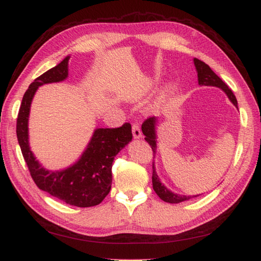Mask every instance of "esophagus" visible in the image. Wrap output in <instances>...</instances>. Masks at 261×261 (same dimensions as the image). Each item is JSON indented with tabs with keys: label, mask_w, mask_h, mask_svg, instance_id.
<instances>
[{
	"label": "esophagus",
	"mask_w": 261,
	"mask_h": 261,
	"mask_svg": "<svg viewBox=\"0 0 261 261\" xmlns=\"http://www.w3.org/2000/svg\"><path fill=\"white\" fill-rule=\"evenodd\" d=\"M132 133H133V136H134V139H141L142 137V132L139 124H133L132 126Z\"/></svg>",
	"instance_id": "1"
}]
</instances>
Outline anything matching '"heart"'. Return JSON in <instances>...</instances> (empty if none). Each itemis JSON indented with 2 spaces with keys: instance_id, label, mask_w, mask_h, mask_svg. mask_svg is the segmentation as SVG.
Wrapping results in <instances>:
<instances>
[{
  "instance_id": "b5f03b06",
  "label": "heart",
  "mask_w": 261,
  "mask_h": 261,
  "mask_svg": "<svg viewBox=\"0 0 261 261\" xmlns=\"http://www.w3.org/2000/svg\"><path fill=\"white\" fill-rule=\"evenodd\" d=\"M154 85H155V81H154V80H150L149 82H147L146 87H147V88H152ZM174 91H175V85L173 84V83H169L168 85H166V86L164 87V90H162V91L160 92L158 99L155 100L154 107H155V108L160 107V106L162 105V103H164L167 99H168L169 95H170L171 93H173Z\"/></svg>"
}]
</instances>
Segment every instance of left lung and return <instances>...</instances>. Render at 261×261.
<instances>
[{"label": "left lung", "instance_id": "1", "mask_svg": "<svg viewBox=\"0 0 261 261\" xmlns=\"http://www.w3.org/2000/svg\"><path fill=\"white\" fill-rule=\"evenodd\" d=\"M193 62H194L196 72H198L199 85L215 86V87L220 88V90L227 95L229 101L233 103L235 108H238V100L233 94V92L230 91V88L226 85L213 70H211V68L207 65V63H204L203 61H201L196 58L193 59ZM158 121L159 120L156 117H151L142 124V132H143V134L145 135L144 139L152 147V151H153L154 154L156 152V125H158ZM152 168H153V174H152V185H153V190L155 191V193L158 194L159 198L161 200H164L165 202L179 203V202H183V201L190 200L192 198L198 196V195H181V194H177V193H174V192H171L160 181L159 176L155 171L154 162H153V166H152Z\"/></svg>", "mask_w": 261, "mask_h": 261}]
</instances>
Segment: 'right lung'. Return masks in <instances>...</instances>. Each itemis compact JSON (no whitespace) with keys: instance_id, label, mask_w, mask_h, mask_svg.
<instances>
[{"instance_id":"1","label":"right lung","mask_w":261,"mask_h":261,"mask_svg":"<svg viewBox=\"0 0 261 261\" xmlns=\"http://www.w3.org/2000/svg\"><path fill=\"white\" fill-rule=\"evenodd\" d=\"M70 57L37 77L23 94L17 118V137L23 159L37 188L70 205L86 208L101 203L109 194L115 156L133 139L128 122L119 128H96L85 151L75 164L61 170H48L39 164L29 146L28 119L33 97L44 84L59 83L68 77Z\"/></svg>"}]
</instances>
